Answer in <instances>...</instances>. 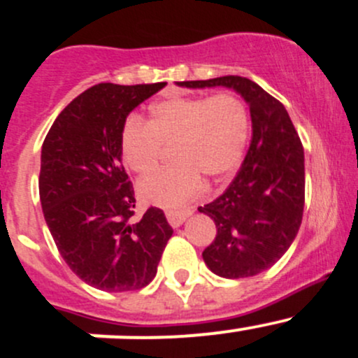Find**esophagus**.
Instances as JSON below:
<instances>
[{
    "mask_svg": "<svg viewBox=\"0 0 358 358\" xmlns=\"http://www.w3.org/2000/svg\"><path fill=\"white\" fill-rule=\"evenodd\" d=\"M189 215H190L189 211H168L166 213V218H168L169 225L176 229V227H180L183 222H185V218Z\"/></svg>",
    "mask_w": 358,
    "mask_h": 358,
    "instance_id": "34e87169",
    "label": "esophagus"
}]
</instances>
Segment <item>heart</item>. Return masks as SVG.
<instances>
[{
	"mask_svg": "<svg viewBox=\"0 0 358 358\" xmlns=\"http://www.w3.org/2000/svg\"><path fill=\"white\" fill-rule=\"evenodd\" d=\"M249 136V112L234 92L175 96L150 107L149 121L124 119L119 135L122 162L136 175L152 171L164 147L171 162L138 183L143 201L180 208L196 196L201 176L218 182L239 166Z\"/></svg>",
	"mask_w": 358,
	"mask_h": 358,
	"instance_id": "1",
	"label": "heart"
}]
</instances>
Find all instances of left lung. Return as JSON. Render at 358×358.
Wrapping results in <instances>:
<instances>
[{
    "mask_svg": "<svg viewBox=\"0 0 358 358\" xmlns=\"http://www.w3.org/2000/svg\"><path fill=\"white\" fill-rule=\"evenodd\" d=\"M187 88L229 86L249 103L251 145L229 189L199 211L216 225L202 251L206 265L225 279L258 275L279 262L298 234L305 206V156L282 103L255 81L222 76L180 81Z\"/></svg>",
    "mask_w": 358,
    "mask_h": 358,
    "instance_id": "8db88e82",
    "label": "left lung"
}]
</instances>
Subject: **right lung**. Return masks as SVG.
I'll return each instance as SVG.
<instances>
[{"mask_svg": "<svg viewBox=\"0 0 358 358\" xmlns=\"http://www.w3.org/2000/svg\"><path fill=\"white\" fill-rule=\"evenodd\" d=\"M164 85L92 86L60 112L43 142L46 225L69 268L96 289L145 287L173 234L162 209L135 216V190L119 150L126 115Z\"/></svg>", "mask_w": 358, "mask_h": 358, "instance_id": "add662e5", "label": "right lung"}]
</instances>
